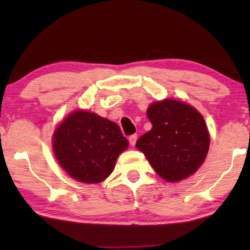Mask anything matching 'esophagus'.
I'll return each instance as SVG.
<instances>
[{"mask_svg":"<svg viewBox=\"0 0 250 250\" xmlns=\"http://www.w3.org/2000/svg\"><path fill=\"white\" fill-rule=\"evenodd\" d=\"M128 140H129V143H130V146H135V143L137 141V135L136 134L130 135V136L128 137Z\"/></svg>","mask_w":250,"mask_h":250,"instance_id":"esophagus-1","label":"esophagus"}]
</instances>
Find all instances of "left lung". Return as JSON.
Returning a JSON list of instances; mask_svg holds the SVG:
<instances>
[{"label": "left lung", "instance_id": "obj_1", "mask_svg": "<svg viewBox=\"0 0 250 250\" xmlns=\"http://www.w3.org/2000/svg\"><path fill=\"white\" fill-rule=\"evenodd\" d=\"M147 116L153 127L137 140L136 147L154 170L168 182L193 175L209 149L203 116L187 103L171 99L151 103Z\"/></svg>", "mask_w": 250, "mask_h": 250}]
</instances>
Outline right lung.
<instances>
[{
    "instance_id": "obj_1",
    "label": "right lung",
    "mask_w": 250,
    "mask_h": 250,
    "mask_svg": "<svg viewBox=\"0 0 250 250\" xmlns=\"http://www.w3.org/2000/svg\"><path fill=\"white\" fill-rule=\"evenodd\" d=\"M53 147L60 166L73 179L99 183L114 170L128 141L115 122L95 113L76 110L56 128Z\"/></svg>"
}]
</instances>
